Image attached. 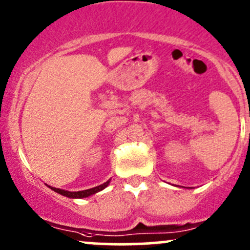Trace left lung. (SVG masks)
<instances>
[{"instance_id":"left-lung-1","label":"left lung","mask_w":250,"mask_h":250,"mask_svg":"<svg viewBox=\"0 0 250 250\" xmlns=\"http://www.w3.org/2000/svg\"><path fill=\"white\" fill-rule=\"evenodd\" d=\"M176 187H179V186H176Z\"/></svg>"}]
</instances>
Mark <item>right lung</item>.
Returning a JSON list of instances; mask_svg holds the SVG:
<instances>
[{
  "instance_id": "1",
  "label": "right lung",
  "mask_w": 250,
  "mask_h": 250,
  "mask_svg": "<svg viewBox=\"0 0 250 250\" xmlns=\"http://www.w3.org/2000/svg\"><path fill=\"white\" fill-rule=\"evenodd\" d=\"M109 182H111V179L108 180V181H106L104 184L100 185V186H96V187H93V188H89V189H84V190H79V192H70V190H65V189H61V188H56V187H52V186H47L50 187L51 189L55 190V192L60 193V194L64 195V197H68V198H71V199H82V198H87V197H90V195L95 194V193L100 192V190H103L106 188L107 186L109 185Z\"/></svg>"
}]
</instances>
